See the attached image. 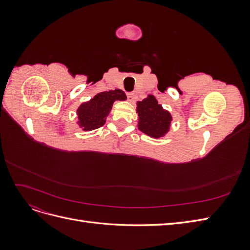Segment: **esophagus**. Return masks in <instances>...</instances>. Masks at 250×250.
<instances>
[{
  "label": "esophagus",
  "mask_w": 250,
  "mask_h": 250,
  "mask_svg": "<svg viewBox=\"0 0 250 250\" xmlns=\"http://www.w3.org/2000/svg\"><path fill=\"white\" fill-rule=\"evenodd\" d=\"M134 97H135L134 93H132V92L127 93V98H128V100H129V101H133L134 100Z\"/></svg>",
  "instance_id": "34e87169"
}]
</instances>
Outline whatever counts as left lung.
Masks as SVG:
<instances>
[{
	"label": "left lung",
	"mask_w": 250,
	"mask_h": 250,
	"mask_svg": "<svg viewBox=\"0 0 250 250\" xmlns=\"http://www.w3.org/2000/svg\"><path fill=\"white\" fill-rule=\"evenodd\" d=\"M137 112L139 115V129L151 138L160 139L170 129L172 117L165 110L153 95H148L143 101H138Z\"/></svg>",
	"instance_id": "8db88e82"
}]
</instances>
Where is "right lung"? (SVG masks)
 <instances>
[{
    "mask_svg": "<svg viewBox=\"0 0 250 250\" xmlns=\"http://www.w3.org/2000/svg\"><path fill=\"white\" fill-rule=\"evenodd\" d=\"M116 100H126V95L122 89L99 93L93 99L82 103L77 109L79 127L84 131H90L103 126Z\"/></svg>",
    "mask_w": 250,
    "mask_h": 250,
    "instance_id": "add662e5",
    "label": "right lung"
}]
</instances>
